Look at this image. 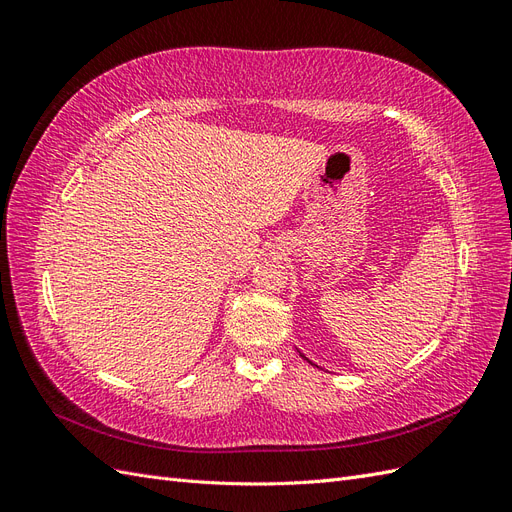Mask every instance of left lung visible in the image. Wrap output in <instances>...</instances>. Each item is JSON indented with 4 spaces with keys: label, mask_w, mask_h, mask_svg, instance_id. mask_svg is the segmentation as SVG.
I'll list each match as a JSON object with an SVG mask.
<instances>
[{
    "label": "left lung",
    "mask_w": 512,
    "mask_h": 512,
    "mask_svg": "<svg viewBox=\"0 0 512 512\" xmlns=\"http://www.w3.org/2000/svg\"><path fill=\"white\" fill-rule=\"evenodd\" d=\"M299 354H301V356H303V359H305V361H307V363H312V361H309V359H307V356H305V354H303V352H299ZM312 365H314V363H312Z\"/></svg>",
    "instance_id": "8db88e82"
}]
</instances>
